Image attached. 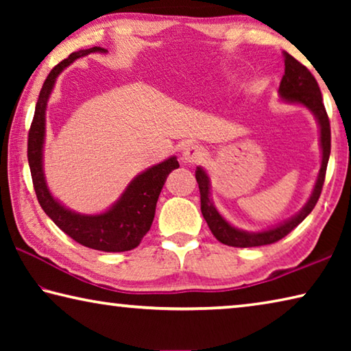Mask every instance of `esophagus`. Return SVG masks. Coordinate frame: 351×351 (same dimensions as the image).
I'll use <instances>...</instances> for the list:
<instances>
[{
    "mask_svg": "<svg viewBox=\"0 0 351 351\" xmlns=\"http://www.w3.org/2000/svg\"><path fill=\"white\" fill-rule=\"evenodd\" d=\"M203 158H204V152H203V148H199L198 145L187 147L182 153V162L189 164V165L198 164Z\"/></svg>",
    "mask_w": 351,
    "mask_h": 351,
    "instance_id": "34e87169",
    "label": "esophagus"
}]
</instances>
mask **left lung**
Masks as SVG:
<instances>
[{"mask_svg": "<svg viewBox=\"0 0 351 351\" xmlns=\"http://www.w3.org/2000/svg\"><path fill=\"white\" fill-rule=\"evenodd\" d=\"M283 57L285 74L282 77L280 86H278V96H280L283 102L302 105L305 106L306 110H310L311 114L316 117V122L319 125V141L320 150H322V161H320L317 180L314 182L310 198H308L305 206L302 207L294 217H291L287 221L274 226V228L260 230V232H249V230L235 228V226L230 224L228 219L217 210V207L210 198L209 175L206 173V170L203 167H197V170H195V178H197L201 195V213H203V217L207 226H209V229L212 230L213 237H215L218 241H221L223 245L234 247H254L271 245V243L282 240L285 235H288L291 230L297 228V226L310 215L320 197V192H322L326 164H328L331 150L330 121L324 106L322 94H320L319 85L316 79H314V75L304 66V64L297 62L293 56L288 54V52H283Z\"/></svg>", "mask_w": 351, "mask_h": 351, "instance_id": "8db88e82", "label": "left lung"}]
</instances>
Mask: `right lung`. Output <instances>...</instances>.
Segmentation results:
<instances>
[{"instance_id": "1", "label": "right lung", "mask_w": 351, "mask_h": 351, "mask_svg": "<svg viewBox=\"0 0 351 351\" xmlns=\"http://www.w3.org/2000/svg\"><path fill=\"white\" fill-rule=\"evenodd\" d=\"M91 52H108L104 47L94 46L80 49L64 58L46 77L35 105V114L27 139V161L31 167L32 182L41 209L60 228L64 234L80 245L104 252L132 251L139 246L141 240L150 230L159 193L171 170L180 167L176 156H171L153 167L134 176L119 199L110 209L96 215H85L68 209L57 198L52 197L46 184L43 170V147L46 136V108L47 100L54 90L57 77L64 68L77 58Z\"/></svg>"}]
</instances>
